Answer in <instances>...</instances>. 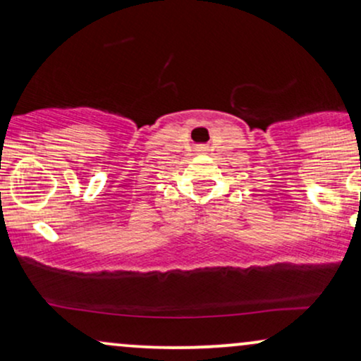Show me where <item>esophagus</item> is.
I'll use <instances>...</instances> for the list:
<instances>
[{
	"label": "esophagus",
	"instance_id": "34e87169",
	"mask_svg": "<svg viewBox=\"0 0 361 361\" xmlns=\"http://www.w3.org/2000/svg\"><path fill=\"white\" fill-rule=\"evenodd\" d=\"M196 152H198V153L207 152V147H203V145H200V147H196Z\"/></svg>",
	"mask_w": 361,
	"mask_h": 361
}]
</instances>
